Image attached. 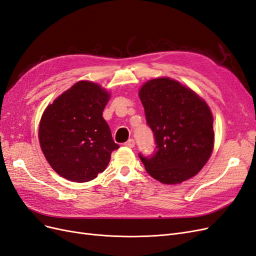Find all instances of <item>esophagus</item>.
I'll return each instance as SVG.
<instances>
[{
  "mask_svg": "<svg viewBox=\"0 0 256 256\" xmlns=\"http://www.w3.org/2000/svg\"><path fill=\"white\" fill-rule=\"evenodd\" d=\"M126 146H128V148H134V146H135V142H134V139H128V142H126Z\"/></svg>",
  "mask_w": 256,
  "mask_h": 256,
  "instance_id": "obj_1",
  "label": "esophagus"
}]
</instances>
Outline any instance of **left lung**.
<instances>
[{
  "label": "left lung",
  "mask_w": 256,
  "mask_h": 256,
  "mask_svg": "<svg viewBox=\"0 0 256 256\" xmlns=\"http://www.w3.org/2000/svg\"><path fill=\"white\" fill-rule=\"evenodd\" d=\"M155 151L139 158L149 174L162 184L194 176L214 149L212 114L194 90L169 78L148 80L139 90Z\"/></svg>",
  "instance_id": "8db88e82"
}]
</instances>
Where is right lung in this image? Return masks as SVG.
Segmentation results:
<instances>
[{
	"mask_svg": "<svg viewBox=\"0 0 256 256\" xmlns=\"http://www.w3.org/2000/svg\"><path fill=\"white\" fill-rule=\"evenodd\" d=\"M110 94L92 82L80 80L55 98L42 114L39 142L56 173L84 183L103 172L119 149L102 117Z\"/></svg>",
	"mask_w": 256,
	"mask_h": 256,
	"instance_id": "add662e5",
	"label": "right lung"
}]
</instances>
